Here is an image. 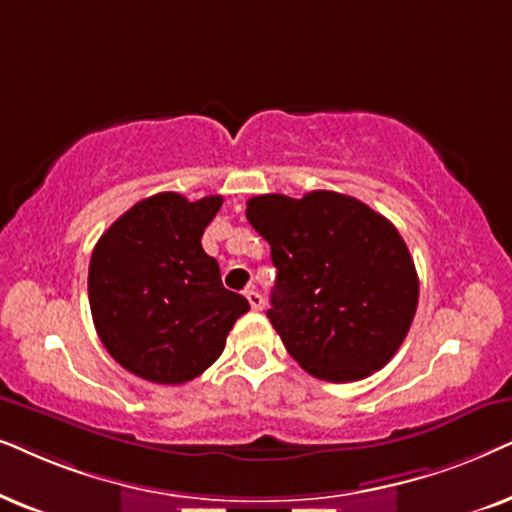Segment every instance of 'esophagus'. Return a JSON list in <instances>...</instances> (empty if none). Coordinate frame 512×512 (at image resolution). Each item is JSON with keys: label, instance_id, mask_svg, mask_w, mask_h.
<instances>
[{"label": "esophagus", "instance_id": "34e87169", "mask_svg": "<svg viewBox=\"0 0 512 512\" xmlns=\"http://www.w3.org/2000/svg\"><path fill=\"white\" fill-rule=\"evenodd\" d=\"M245 297H248V302H250L252 309H255V311H262L264 299H262L260 292H257L255 288H248V290H245Z\"/></svg>", "mask_w": 512, "mask_h": 512}]
</instances>
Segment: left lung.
I'll use <instances>...</instances> for the list:
<instances>
[{"mask_svg": "<svg viewBox=\"0 0 512 512\" xmlns=\"http://www.w3.org/2000/svg\"><path fill=\"white\" fill-rule=\"evenodd\" d=\"M245 217L278 271L267 318L313 377L358 381L400 349L417 313L419 278L398 229L337 192L252 196Z\"/></svg>", "mask_w": 512, "mask_h": 512, "instance_id": "8db88e82", "label": "left lung"}]
</instances>
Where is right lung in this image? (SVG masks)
I'll return each mask as SVG.
<instances>
[{"mask_svg": "<svg viewBox=\"0 0 512 512\" xmlns=\"http://www.w3.org/2000/svg\"><path fill=\"white\" fill-rule=\"evenodd\" d=\"M222 196L161 192L135 203L95 243L88 302L95 330L124 370L185 384L220 358L248 299L222 285L201 245Z\"/></svg>", "mask_w": 512, "mask_h": 512, "instance_id": "1", "label": "right lung"}]
</instances>
